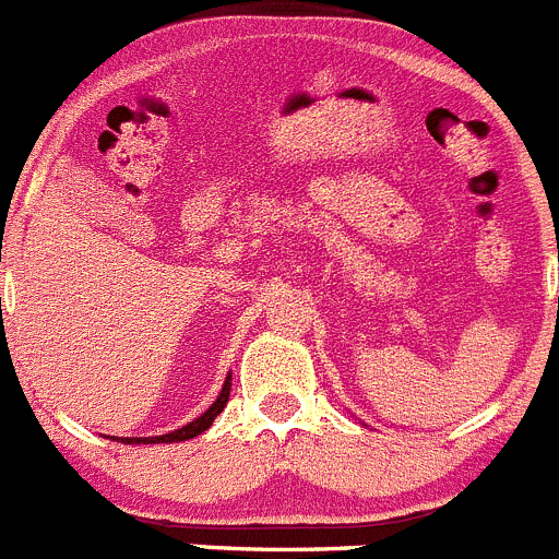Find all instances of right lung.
<instances>
[{"label":"right lung","instance_id":"add662e5","mask_svg":"<svg viewBox=\"0 0 559 559\" xmlns=\"http://www.w3.org/2000/svg\"><path fill=\"white\" fill-rule=\"evenodd\" d=\"M228 391H231V374H228L226 383H223V389H221V394H217L215 403L209 405V408L203 411V414L198 416V419H192L190 425L179 427V430H174V432H165V436H151V438H121V441H123V444H174V441H187V438L201 436L203 430H209V427H212V421H215V416L221 414L223 408H226V403H228ZM112 441H115V436H112Z\"/></svg>","mask_w":559,"mask_h":559}]
</instances>
